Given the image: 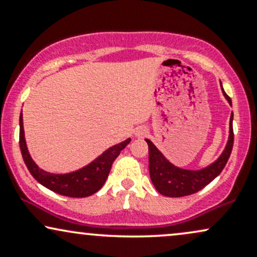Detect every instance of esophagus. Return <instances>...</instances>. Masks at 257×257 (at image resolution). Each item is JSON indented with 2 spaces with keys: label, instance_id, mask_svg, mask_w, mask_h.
Wrapping results in <instances>:
<instances>
[{
  "label": "esophagus",
  "instance_id": "esophagus-1",
  "mask_svg": "<svg viewBox=\"0 0 257 257\" xmlns=\"http://www.w3.org/2000/svg\"><path fill=\"white\" fill-rule=\"evenodd\" d=\"M147 129L146 128H143V126H140V128H138L137 131H135V137L137 138H144L147 135Z\"/></svg>",
  "mask_w": 257,
  "mask_h": 257
}]
</instances>
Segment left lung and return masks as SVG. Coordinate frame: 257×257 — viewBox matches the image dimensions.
Returning a JSON list of instances; mask_svg holds the SVG:
<instances>
[{
    "label": "left lung",
    "mask_w": 257,
    "mask_h": 257,
    "mask_svg": "<svg viewBox=\"0 0 257 257\" xmlns=\"http://www.w3.org/2000/svg\"><path fill=\"white\" fill-rule=\"evenodd\" d=\"M222 87V85H221ZM223 95L232 105V100L222 89ZM233 113L229 119V137L227 141L226 149L223 150L222 155L220 156L213 164L200 170H186L173 166L168 159L158 151L149 139L146 143L149 145V169L151 176L152 184L155 185L156 190L159 193L167 197H184L190 196L204 188L206 185L210 184L213 180L220 175L222 169L225 168L233 149Z\"/></svg>",
    "instance_id": "obj_1"
}]
</instances>
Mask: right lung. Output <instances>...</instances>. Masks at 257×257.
<instances>
[{"label":"right lung","mask_w":257,"mask_h":257,"mask_svg":"<svg viewBox=\"0 0 257 257\" xmlns=\"http://www.w3.org/2000/svg\"><path fill=\"white\" fill-rule=\"evenodd\" d=\"M19 124L20 151H22L23 159H24L31 175L48 190L61 194V196L72 197V198H84V197L91 196V194L98 192L107 179L113 161L118 157L120 151L131 143V139H126L125 141L118 144V145L110 147L101 156H99L95 161H93L87 167L82 168L77 172L69 174H51L40 169L30 157L24 138L22 113H20Z\"/></svg>","instance_id":"obj_1"}]
</instances>
